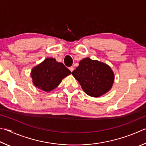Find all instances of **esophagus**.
I'll return each mask as SVG.
<instances>
[{
    "instance_id": "34e87169",
    "label": "esophagus",
    "mask_w": 146,
    "mask_h": 146,
    "mask_svg": "<svg viewBox=\"0 0 146 146\" xmlns=\"http://www.w3.org/2000/svg\"><path fill=\"white\" fill-rule=\"evenodd\" d=\"M68 68H69V70H70L71 72H72L74 70V66H70V67H69Z\"/></svg>"
}]
</instances>
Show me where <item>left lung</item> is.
Masks as SVG:
<instances>
[{"label":"left lung","instance_id":"1","mask_svg":"<svg viewBox=\"0 0 146 146\" xmlns=\"http://www.w3.org/2000/svg\"><path fill=\"white\" fill-rule=\"evenodd\" d=\"M72 75L87 95L98 98L110 90L114 74L106 64L86 58L83 59Z\"/></svg>","mask_w":146,"mask_h":146}]
</instances>
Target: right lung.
<instances>
[{
	"instance_id": "add662e5",
	"label": "right lung",
	"mask_w": 146,
	"mask_h": 146,
	"mask_svg": "<svg viewBox=\"0 0 146 146\" xmlns=\"http://www.w3.org/2000/svg\"><path fill=\"white\" fill-rule=\"evenodd\" d=\"M71 72L62 63L54 58H48L33 68L31 76L37 88L49 92L57 87L62 79L70 74Z\"/></svg>"
}]
</instances>
